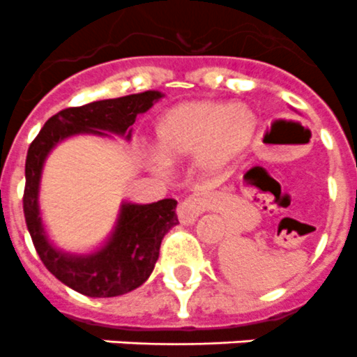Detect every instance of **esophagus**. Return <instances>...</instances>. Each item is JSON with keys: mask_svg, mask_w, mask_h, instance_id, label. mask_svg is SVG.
Listing matches in <instances>:
<instances>
[{"mask_svg": "<svg viewBox=\"0 0 357 357\" xmlns=\"http://www.w3.org/2000/svg\"><path fill=\"white\" fill-rule=\"evenodd\" d=\"M202 211H204V198L200 195H193V197L185 198L181 206H178L176 216H178L181 223L191 225V223H195V220H197Z\"/></svg>", "mask_w": 357, "mask_h": 357, "instance_id": "1", "label": "esophagus"}]
</instances>
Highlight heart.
I'll return each instance as SVG.
<instances>
[{"label": "heart", "instance_id": "b5f03b06", "mask_svg": "<svg viewBox=\"0 0 357 357\" xmlns=\"http://www.w3.org/2000/svg\"><path fill=\"white\" fill-rule=\"evenodd\" d=\"M259 119L247 105L195 100L178 103L155 121L157 164L191 159L207 172L227 168L241 159L254 143Z\"/></svg>", "mask_w": 357, "mask_h": 357}]
</instances>
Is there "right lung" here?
Wrapping results in <instances>:
<instances>
[{"mask_svg":"<svg viewBox=\"0 0 357 357\" xmlns=\"http://www.w3.org/2000/svg\"><path fill=\"white\" fill-rule=\"evenodd\" d=\"M162 96L160 91H144L69 107L44 123L43 130L28 148L23 209L31 241L44 266L61 282L85 296H119L146 282L159 259L162 238L178 223L176 200L164 198L153 204L121 202L114 229L102 247L89 254L66 252L50 239L43 222L39 193L44 162L56 144L75 135H119L130 141L135 118L144 114Z\"/></svg>","mask_w":357,"mask_h":357,"instance_id":"1","label":"right lung"}]
</instances>
